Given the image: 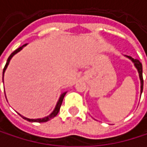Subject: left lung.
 Here are the masks:
<instances>
[{
    "instance_id": "left-lung-1",
    "label": "left lung",
    "mask_w": 147,
    "mask_h": 147,
    "mask_svg": "<svg viewBox=\"0 0 147 147\" xmlns=\"http://www.w3.org/2000/svg\"><path fill=\"white\" fill-rule=\"evenodd\" d=\"M127 58H129V59H131L134 66L136 67L138 73H139V76H140V94L143 91V76H142V64L140 62V60L136 59H133L130 56H126Z\"/></svg>"
}]
</instances>
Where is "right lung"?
<instances>
[{"instance_id":"add662e5","label":"right lung","mask_w":147,"mask_h":147,"mask_svg":"<svg viewBox=\"0 0 147 147\" xmlns=\"http://www.w3.org/2000/svg\"><path fill=\"white\" fill-rule=\"evenodd\" d=\"M26 45L27 44L23 45L22 47H18V49H16L14 52H13V53H11V55L8 57V59H7V63H6V65H5V67H4V69H3V76H4L5 71H6V69H7V65H8V64H9L10 60H11V59L17 53H18L20 50H22V49H23V47H25ZM65 94H66V92H65V93L61 94V95H60V97H59V100H58V102H57V105H56V106H55L54 110L53 111V112H52L49 116H47V117H43V118H37V119H30V118H27V117H24L21 116L20 114H19V115H20L24 119H25V120H27V121H29V122H32V123H33V122H34V123H45V122H47L48 120H50V119L53 118L54 117H56V116H57V114L59 113V110H60V106H61V105H62V102H63V100H64V97H65Z\"/></svg>"}]
</instances>
